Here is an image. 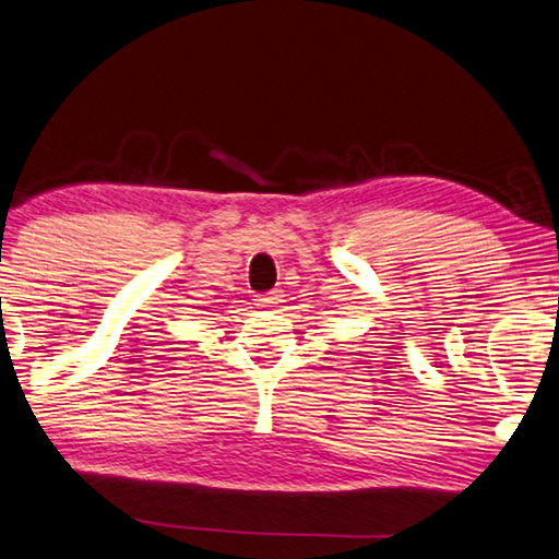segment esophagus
Here are the masks:
<instances>
[{
	"label": "esophagus",
	"mask_w": 559,
	"mask_h": 559,
	"mask_svg": "<svg viewBox=\"0 0 559 559\" xmlns=\"http://www.w3.org/2000/svg\"><path fill=\"white\" fill-rule=\"evenodd\" d=\"M278 300H281V290H269V293H259V296H253V302H257L259 308H273Z\"/></svg>",
	"instance_id": "1"
}]
</instances>
